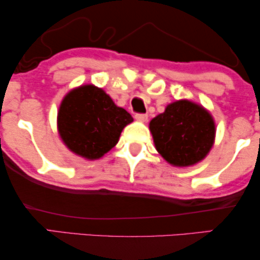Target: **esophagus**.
<instances>
[{
	"label": "esophagus",
	"mask_w": 260,
	"mask_h": 260,
	"mask_svg": "<svg viewBox=\"0 0 260 260\" xmlns=\"http://www.w3.org/2000/svg\"><path fill=\"white\" fill-rule=\"evenodd\" d=\"M135 118H136L138 122H147L148 115H144V113H137V115H135Z\"/></svg>",
	"instance_id": "34e87169"
}]
</instances>
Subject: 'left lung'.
<instances>
[{
	"mask_svg": "<svg viewBox=\"0 0 260 260\" xmlns=\"http://www.w3.org/2000/svg\"><path fill=\"white\" fill-rule=\"evenodd\" d=\"M154 143L163 158L176 167H188L206 157L214 143L215 124L201 105L174 102L149 124Z\"/></svg>",
	"mask_w": 260,
	"mask_h": 260,
	"instance_id": "left-lung-1",
	"label": "left lung"
}]
</instances>
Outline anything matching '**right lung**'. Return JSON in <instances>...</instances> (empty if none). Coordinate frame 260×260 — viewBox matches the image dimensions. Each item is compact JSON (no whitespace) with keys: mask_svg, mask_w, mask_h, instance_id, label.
<instances>
[{"mask_svg":"<svg viewBox=\"0 0 260 260\" xmlns=\"http://www.w3.org/2000/svg\"><path fill=\"white\" fill-rule=\"evenodd\" d=\"M134 118L94 85L70 91L58 112V130L67 148L87 159L101 158L118 143Z\"/></svg>","mask_w":260,"mask_h":260,"instance_id":"right-lung-1","label":"right lung"}]
</instances>
